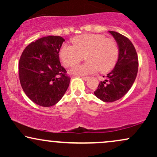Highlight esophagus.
<instances>
[{
	"instance_id": "obj_1",
	"label": "esophagus",
	"mask_w": 157,
	"mask_h": 157,
	"mask_svg": "<svg viewBox=\"0 0 157 157\" xmlns=\"http://www.w3.org/2000/svg\"><path fill=\"white\" fill-rule=\"evenodd\" d=\"M81 77H82V78L83 79V80H84L85 81H86L87 80H89V77H85V76H82Z\"/></svg>"
}]
</instances>
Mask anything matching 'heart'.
Masks as SVG:
<instances>
[{
  "label": "heart",
  "instance_id": "heart-1",
  "mask_svg": "<svg viewBox=\"0 0 157 157\" xmlns=\"http://www.w3.org/2000/svg\"><path fill=\"white\" fill-rule=\"evenodd\" d=\"M73 46L63 45L60 56L66 67H71L86 57L87 62L70 70L75 75H86L100 70L104 73L110 71L116 64L119 57V48L116 41L97 34H86L74 37Z\"/></svg>",
  "mask_w": 157,
  "mask_h": 157
}]
</instances>
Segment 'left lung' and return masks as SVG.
Here are the masks:
<instances>
[{"label":"left lung","instance_id":"1","mask_svg":"<svg viewBox=\"0 0 157 157\" xmlns=\"http://www.w3.org/2000/svg\"><path fill=\"white\" fill-rule=\"evenodd\" d=\"M119 48L117 62L94 91L97 98L105 102L120 100L130 90L138 71V57L130 40L117 32L109 31Z\"/></svg>","mask_w":157,"mask_h":157}]
</instances>
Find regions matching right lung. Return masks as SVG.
I'll list each match as a JSON object with an SVG mask.
<instances>
[{
  "label": "right lung",
  "instance_id": "add662e5",
  "mask_svg": "<svg viewBox=\"0 0 157 157\" xmlns=\"http://www.w3.org/2000/svg\"><path fill=\"white\" fill-rule=\"evenodd\" d=\"M65 40L47 36L32 42L19 60V78L26 96L37 105H55L61 100L71 78L61 66L59 52Z\"/></svg>",
  "mask_w": 157,
  "mask_h": 157
}]
</instances>
